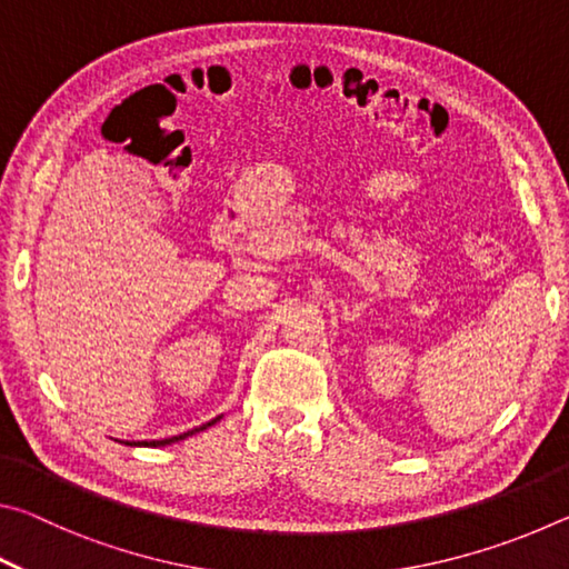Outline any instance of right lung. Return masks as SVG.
Returning a JSON list of instances; mask_svg holds the SVG:
<instances>
[{"label":"right lung","instance_id":"obj_1","mask_svg":"<svg viewBox=\"0 0 569 569\" xmlns=\"http://www.w3.org/2000/svg\"><path fill=\"white\" fill-rule=\"evenodd\" d=\"M218 419H220V417H218ZM218 419L208 421V423H203V427H198V429H190V431H186V435H178V437H170V439H160V441H142V447H166V445H172V441H180V439H186V437H190V435H196V431H203L206 427H210V423H216Z\"/></svg>","mask_w":569,"mask_h":569}]
</instances>
